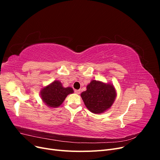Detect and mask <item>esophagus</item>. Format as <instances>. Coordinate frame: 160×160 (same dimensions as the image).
<instances>
[{
  "instance_id": "34e87169",
  "label": "esophagus",
  "mask_w": 160,
  "mask_h": 160,
  "mask_svg": "<svg viewBox=\"0 0 160 160\" xmlns=\"http://www.w3.org/2000/svg\"><path fill=\"white\" fill-rule=\"evenodd\" d=\"M75 93H76V94H80V93H81V90H78V89H75Z\"/></svg>"
}]
</instances>
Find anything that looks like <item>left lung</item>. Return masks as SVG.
Here are the masks:
<instances>
[{"label": "left lung", "instance_id": "obj_1", "mask_svg": "<svg viewBox=\"0 0 160 160\" xmlns=\"http://www.w3.org/2000/svg\"><path fill=\"white\" fill-rule=\"evenodd\" d=\"M81 97L91 112L99 114L111 107L116 98V91L112 84L92 80Z\"/></svg>", "mask_w": 160, "mask_h": 160}]
</instances>
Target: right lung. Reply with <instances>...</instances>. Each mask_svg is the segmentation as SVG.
I'll return each instance as SVG.
<instances>
[{"mask_svg": "<svg viewBox=\"0 0 160 160\" xmlns=\"http://www.w3.org/2000/svg\"><path fill=\"white\" fill-rule=\"evenodd\" d=\"M73 92V89L70 87L63 88L61 82L56 80L43 88L40 94L42 101L48 107L56 108L62 103L67 95Z\"/></svg>", "mask_w": 160, "mask_h": 160, "instance_id": "obj_1", "label": "right lung"}]
</instances>
